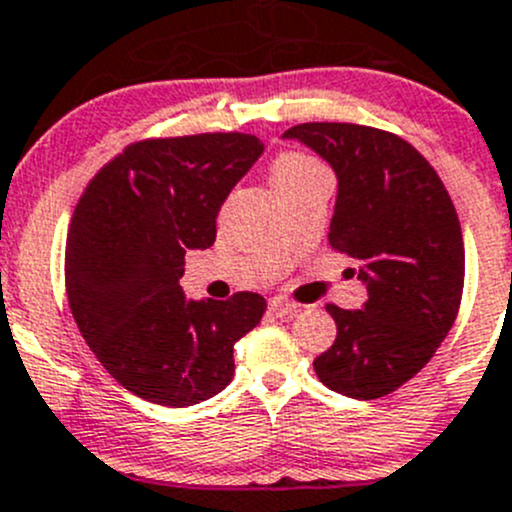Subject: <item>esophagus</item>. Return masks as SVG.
<instances>
[{
	"label": "esophagus",
	"instance_id": "34e87169",
	"mask_svg": "<svg viewBox=\"0 0 512 512\" xmlns=\"http://www.w3.org/2000/svg\"><path fill=\"white\" fill-rule=\"evenodd\" d=\"M298 303H293V301H286V298H281V296H276V298H271V301H268V311L273 313V316H278V318H286V316H293V313L298 311Z\"/></svg>",
	"mask_w": 512,
	"mask_h": 512
}]
</instances>
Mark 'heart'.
Here are the masks:
<instances>
[{"instance_id": "heart-1", "label": "heart", "mask_w": 512, "mask_h": 512, "mask_svg": "<svg viewBox=\"0 0 512 512\" xmlns=\"http://www.w3.org/2000/svg\"><path fill=\"white\" fill-rule=\"evenodd\" d=\"M311 169H318V164L313 159H308V156L283 154V156H278L276 164H273L271 181L276 184V181L291 179V176H298V174H306V171H311Z\"/></svg>"}]
</instances>
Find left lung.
Instances as JSON below:
<instances>
[{"label":"left lung","mask_w":512,"mask_h":512,"mask_svg":"<svg viewBox=\"0 0 512 512\" xmlns=\"http://www.w3.org/2000/svg\"><path fill=\"white\" fill-rule=\"evenodd\" d=\"M283 139L336 171L328 241L356 258L368 291L358 311L328 303L338 333L313 371L341 396H388L426 366L458 316L465 251L453 201L433 166L388 131L313 121Z\"/></svg>","instance_id":"left-lung-1"}]
</instances>
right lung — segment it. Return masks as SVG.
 Here are the masks:
<instances>
[{
  "label": "right lung",
  "instance_id": "right-lung-1",
  "mask_svg": "<svg viewBox=\"0 0 512 512\" xmlns=\"http://www.w3.org/2000/svg\"><path fill=\"white\" fill-rule=\"evenodd\" d=\"M263 154L251 134H196L126 146L74 209L69 308L101 366L134 396L169 408L214 398L234 378V346L266 301L186 298V251L216 241L221 204Z\"/></svg>",
  "mask_w": 512,
  "mask_h": 512
}]
</instances>
